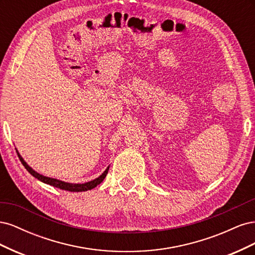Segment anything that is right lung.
<instances>
[{"instance_id":"add662e5","label":"right lung","mask_w":255,"mask_h":255,"mask_svg":"<svg viewBox=\"0 0 255 255\" xmlns=\"http://www.w3.org/2000/svg\"><path fill=\"white\" fill-rule=\"evenodd\" d=\"M17 154H18V156H19V158H20V160H21L22 165L24 166L26 170H27L30 174H32L33 176H35L36 179H38V180L43 182V183H45V184H49V185H51V186L57 187V188H60V189H63V190H68V191L79 192V191H86V190H90V189H92V188H95L96 186H98V185L105 179V176H106L107 172H109V169H110V167H107L106 170H105L101 175H100V176L98 177V179H96V180H94V181H90V182H88V183H84V184H71V183H66V182L59 181V180H56V179H51V177H47V176H43V175H41V174H39V173H37L36 171H34L33 169L30 168V167L25 163L24 159H23V158L20 156V154H19L18 151H17Z\"/></svg>"}]
</instances>
